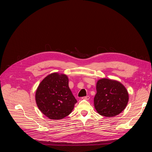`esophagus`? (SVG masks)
<instances>
[{
  "instance_id": "34e87169",
  "label": "esophagus",
  "mask_w": 152,
  "mask_h": 152,
  "mask_svg": "<svg viewBox=\"0 0 152 152\" xmlns=\"http://www.w3.org/2000/svg\"><path fill=\"white\" fill-rule=\"evenodd\" d=\"M84 99H85V100H89L90 99V97L89 96H85V97H83Z\"/></svg>"
}]
</instances>
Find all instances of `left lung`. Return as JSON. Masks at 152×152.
Listing matches in <instances>:
<instances>
[{"mask_svg":"<svg viewBox=\"0 0 152 152\" xmlns=\"http://www.w3.org/2000/svg\"><path fill=\"white\" fill-rule=\"evenodd\" d=\"M96 90L94 104L100 115L112 117L120 114L125 109L129 94L120 82L103 78L97 81Z\"/></svg>","mask_w":152,"mask_h":152,"instance_id":"obj_1","label":"left lung"}]
</instances>
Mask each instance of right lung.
Returning <instances> with one entry per match:
<instances>
[{
  "mask_svg": "<svg viewBox=\"0 0 152 152\" xmlns=\"http://www.w3.org/2000/svg\"><path fill=\"white\" fill-rule=\"evenodd\" d=\"M35 100L41 113L52 120L69 115L77 102L69 86L68 77L57 73L48 75L41 82Z\"/></svg>",
  "mask_w": 152,
  "mask_h": 152,
  "instance_id": "right-lung-1",
  "label": "right lung"
}]
</instances>
